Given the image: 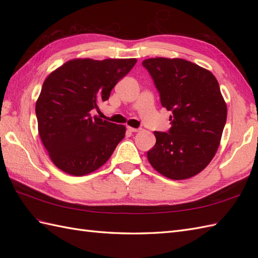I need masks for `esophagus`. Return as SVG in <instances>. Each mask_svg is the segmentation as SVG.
Segmentation results:
<instances>
[{
  "label": "esophagus",
  "instance_id": "obj_1",
  "mask_svg": "<svg viewBox=\"0 0 258 258\" xmlns=\"http://www.w3.org/2000/svg\"><path fill=\"white\" fill-rule=\"evenodd\" d=\"M127 130L130 132H139L140 128H134V127H131V126H127Z\"/></svg>",
  "mask_w": 258,
  "mask_h": 258
}]
</instances>
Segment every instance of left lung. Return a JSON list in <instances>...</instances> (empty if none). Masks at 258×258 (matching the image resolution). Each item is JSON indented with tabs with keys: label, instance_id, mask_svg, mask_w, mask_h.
<instances>
[{
	"label": "left lung",
	"instance_id": "1",
	"mask_svg": "<svg viewBox=\"0 0 258 258\" xmlns=\"http://www.w3.org/2000/svg\"><path fill=\"white\" fill-rule=\"evenodd\" d=\"M142 64L172 124L167 133L154 132L149 162L171 179L195 176L215 156L226 123L227 106L218 82L208 70L183 58H147Z\"/></svg>",
	"mask_w": 258,
	"mask_h": 258
}]
</instances>
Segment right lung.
<instances>
[{
	"label": "right lung",
	"mask_w": 258,
	"mask_h": 258,
	"mask_svg": "<svg viewBox=\"0 0 258 258\" xmlns=\"http://www.w3.org/2000/svg\"><path fill=\"white\" fill-rule=\"evenodd\" d=\"M136 58H74L47 76L35 105L38 134L54 165L74 176L100 168L125 136V126L97 116Z\"/></svg>",
	"instance_id": "obj_1"
}]
</instances>
